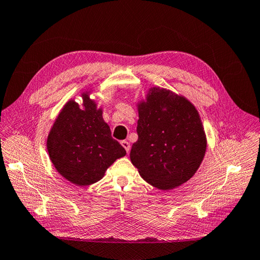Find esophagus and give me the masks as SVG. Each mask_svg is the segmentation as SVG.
<instances>
[{"label": "esophagus", "mask_w": 260, "mask_h": 260, "mask_svg": "<svg viewBox=\"0 0 260 260\" xmlns=\"http://www.w3.org/2000/svg\"><path fill=\"white\" fill-rule=\"evenodd\" d=\"M120 144H122V146L125 148V150H126V153H129V149H131V145H129V143L127 142V141H122L120 142Z\"/></svg>", "instance_id": "1"}]
</instances>
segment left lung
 <instances>
[{
  "label": "left lung",
  "mask_w": 260,
  "mask_h": 260,
  "mask_svg": "<svg viewBox=\"0 0 260 260\" xmlns=\"http://www.w3.org/2000/svg\"><path fill=\"white\" fill-rule=\"evenodd\" d=\"M138 140L131 160L147 183L172 189L196 173L206 150V136L196 108L164 88H153L138 106Z\"/></svg>",
  "instance_id": "left-lung-1"
}]
</instances>
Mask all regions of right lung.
Instances as JSON below:
<instances>
[{"instance_id": "right-lung-1", "label": "right lung", "mask_w": 260, "mask_h": 260, "mask_svg": "<svg viewBox=\"0 0 260 260\" xmlns=\"http://www.w3.org/2000/svg\"><path fill=\"white\" fill-rule=\"evenodd\" d=\"M47 150L56 171L78 186L98 182L126 154L112 137L102 110L86 95H83V108L74 101L64 106L48 134Z\"/></svg>"}]
</instances>
